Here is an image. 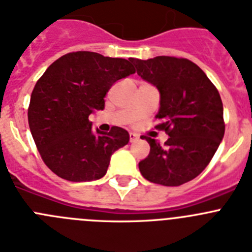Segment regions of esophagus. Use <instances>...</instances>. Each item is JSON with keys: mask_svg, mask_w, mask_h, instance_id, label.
I'll return each instance as SVG.
<instances>
[{"mask_svg": "<svg viewBox=\"0 0 252 252\" xmlns=\"http://www.w3.org/2000/svg\"><path fill=\"white\" fill-rule=\"evenodd\" d=\"M136 140H139V135L135 132H130V141L131 142H135Z\"/></svg>", "mask_w": 252, "mask_h": 252, "instance_id": "obj_1", "label": "esophagus"}]
</instances>
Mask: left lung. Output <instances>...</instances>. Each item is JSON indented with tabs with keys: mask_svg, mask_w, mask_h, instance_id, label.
<instances>
[{
	"mask_svg": "<svg viewBox=\"0 0 252 252\" xmlns=\"http://www.w3.org/2000/svg\"><path fill=\"white\" fill-rule=\"evenodd\" d=\"M137 74L160 92L161 120L155 128L169 139L150 145L139 162L142 177L151 183L177 187L194 179L206 169L224 135L223 106L215 84L197 64L186 58L155 57L132 59Z\"/></svg>",
	"mask_w": 252,
	"mask_h": 252,
	"instance_id": "8db88e82",
	"label": "left lung"
}]
</instances>
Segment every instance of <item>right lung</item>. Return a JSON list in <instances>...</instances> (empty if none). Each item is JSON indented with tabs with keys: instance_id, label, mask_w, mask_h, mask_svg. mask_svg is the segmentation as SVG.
Listing matches in <instances>:
<instances>
[{
	"instance_id": "right-lung-1",
	"label": "right lung",
	"mask_w": 252,
	"mask_h": 252,
	"mask_svg": "<svg viewBox=\"0 0 252 252\" xmlns=\"http://www.w3.org/2000/svg\"><path fill=\"white\" fill-rule=\"evenodd\" d=\"M130 60L93 51L68 53L36 82L29 126L40 157L58 177L69 182L99 179L107 173L111 155L128 142L127 131L117 126L94 133L88 116L103 110L113 83L136 72Z\"/></svg>"
}]
</instances>
